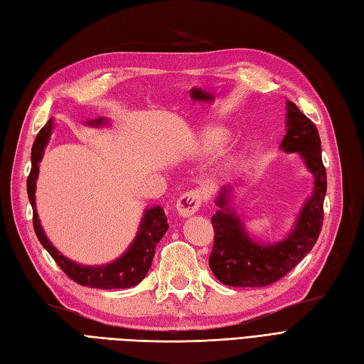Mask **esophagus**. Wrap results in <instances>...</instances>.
Wrapping results in <instances>:
<instances>
[{"label":"esophagus","mask_w":364,"mask_h":364,"mask_svg":"<svg viewBox=\"0 0 364 364\" xmlns=\"http://www.w3.org/2000/svg\"><path fill=\"white\" fill-rule=\"evenodd\" d=\"M203 196L199 191H189L183 196L178 198L177 201V212L181 218H189L193 213L198 212V208L201 207Z\"/></svg>","instance_id":"34e87169"}]
</instances>
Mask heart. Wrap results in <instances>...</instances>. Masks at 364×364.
Returning <instances> with one entry per match:
<instances>
[{
  "instance_id": "heart-1",
  "label": "heart",
  "mask_w": 364,
  "mask_h": 364,
  "mask_svg": "<svg viewBox=\"0 0 364 364\" xmlns=\"http://www.w3.org/2000/svg\"><path fill=\"white\" fill-rule=\"evenodd\" d=\"M225 139H227V133L222 130V128H215L213 132H210L207 134L205 142H207L208 146H218V145H220L222 142H224Z\"/></svg>"
}]
</instances>
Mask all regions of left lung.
I'll return each instance as SVG.
<instances>
[{
    "mask_svg": "<svg viewBox=\"0 0 364 364\" xmlns=\"http://www.w3.org/2000/svg\"><path fill=\"white\" fill-rule=\"evenodd\" d=\"M286 136L279 148L298 152L313 175V191L304 201L293 228L284 239L272 243L254 240L242 218L231 205L232 186H224L216 196L218 212L212 218L215 243L208 264L222 284L232 287H264L290 272L318 240L323 220L326 171L322 163L321 137L316 125L295 102L287 101Z\"/></svg>",
    "mask_w": 364,
    "mask_h": 364,
    "instance_id": "1",
    "label": "left lung"
}]
</instances>
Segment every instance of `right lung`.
<instances>
[{
	"instance_id": "add662e5",
	"label": "right lung",
	"mask_w": 364,
	"mask_h": 364,
	"mask_svg": "<svg viewBox=\"0 0 364 364\" xmlns=\"http://www.w3.org/2000/svg\"><path fill=\"white\" fill-rule=\"evenodd\" d=\"M107 122L109 121L105 118H97L89 119L86 125L102 127ZM53 128L54 121L51 118L43 125L36 139H34L31 148V171L27 178V193L30 204L33 207V227L34 231H36L39 242L50 252L55 263L62 267V271L80 286H87L92 289H128L139 284L149 271L152 259H154L156 254L157 243L165 236V232L169 228L165 210L160 205H154L145 210L142 220H140V225L137 228L136 237L119 259L100 266L80 264L71 259H68L46 237L38 216L36 196H34L36 181L39 177V163L43 157L46 145L50 142Z\"/></svg>"
}]
</instances>
